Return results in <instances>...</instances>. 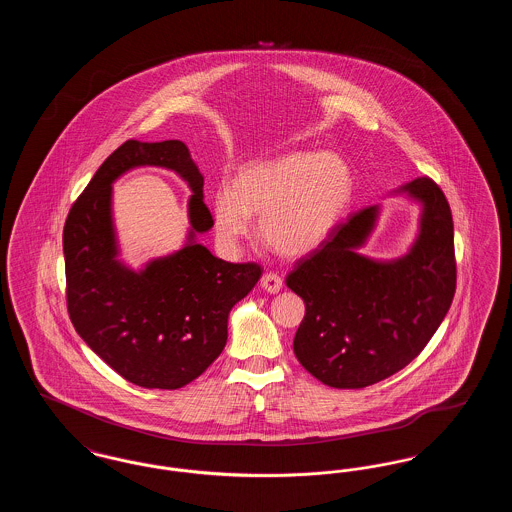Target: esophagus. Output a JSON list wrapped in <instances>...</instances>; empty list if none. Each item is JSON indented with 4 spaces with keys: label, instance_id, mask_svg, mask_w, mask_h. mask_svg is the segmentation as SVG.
Instances as JSON below:
<instances>
[{
    "label": "esophagus",
    "instance_id": "1",
    "mask_svg": "<svg viewBox=\"0 0 512 512\" xmlns=\"http://www.w3.org/2000/svg\"><path fill=\"white\" fill-rule=\"evenodd\" d=\"M282 278L276 272H265L261 278V288L268 293H278L282 290Z\"/></svg>",
    "mask_w": 512,
    "mask_h": 512
}]
</instances>
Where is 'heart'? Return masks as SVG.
<instances>
[{
	"label": "heart",
	"instance_id": "heart-1",
	"mask_svg": "<svg viewBox=\"0 0 512 512\" xmlns=\"http://www.w3.org/2000/svg\"><path fill=\"white\" fill-rule=\"evenodd\" d=\"M353 178L334 153L290 151L245 165L213 194L220 242L236 247L261 215L259 234L280 255L303 257L328 240L349 203Z\"/></svg>",
	"mask_w": 512,
	"mask_h": 512
}]
</instances>
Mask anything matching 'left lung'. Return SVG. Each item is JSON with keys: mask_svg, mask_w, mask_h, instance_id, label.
Returning <instances> with one entry per match:
<instances>
[{"mask_svg": "<svg viewBox=\"0 0 512 512\" xmlns=\"http://www.w3.org/2000/svg\"><path fill=\"white\" fill-rule=\"evenodd\" d=\"M422 203L411 251L390 263L357 253L378 207L336 224L324 244L295 263L286 278L305 301L293 353L322 384L361 390L390 378L420 355L447 315L457 288L451 207L438 184L403 186Z\"/></svg>", "mask_w": 512, "mask_h": 512, "instance_id": "1", "label": "left lung"}]
</instances>
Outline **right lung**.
Returning <instances> with one entry per match:
<instances>
[{"mask_svg":"<svg viewBox=\"0 0 512 512\" xmlns=\"http://www.w3.org/2000/svg\"><path fill=\"white\" fill-rule=\"evenodd\" d=\"M153 164L178 171L195 192L191 242L134 273L116 261L110 184L128 168ZM213 215L203 176L180 140H126L74 201L63 230L67 311L78 336L124 380L147 390H178L219 357L228 313L263 274L257 263H226L194 244Z\"/></svg>","mask_w":512,"mask_h":512,"instance_id":"right-lung-1","label":"right lung"}]
</instances>
